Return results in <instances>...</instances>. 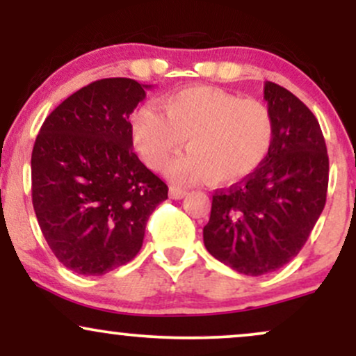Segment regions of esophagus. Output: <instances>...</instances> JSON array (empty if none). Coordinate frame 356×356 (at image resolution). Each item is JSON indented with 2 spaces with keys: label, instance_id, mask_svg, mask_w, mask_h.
Returning <instances> with one entry per match:
<instances>
[{
  "label": "esophagus",
  "instance_id": "esophagus-1",
  "mask_svg": "<svg viewBox=\"0 0 356 356\" xmlns=\"http://www.w3.org/2000/svg\"><path fill=\"white\" fill-rule=\"evenodd\" d=\"M186 195V189H181L177 186H170L169 187V197L170 199H182Z\"/></svg>",
  "mask_w": 356,
  "mask_h": 356
}]
</instances>
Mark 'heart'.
Returning <instances> with one entry per match:
<instances>
[{
  "instance_id": "heart-1",
  "label": "heart",
  "mask_w": 356,
  "mask_h": 356,
  "mask_svg": "<svg viewBox=\"0 0 356 356\" xmlns=\"http://www.w3.org/2000/svg\"><path fill=\"white\" fill-rule=\"evenodd\" d=\"M137 112L132 125L136 149L150 169L161 170L186 138L189 152L167 169L175 182L234 184L266 161L276 136L271 108L256 99H241L226 90L184 88Z\"/></svg>"
}]
</instances>
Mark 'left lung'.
I'll return each instance as SVG.
<instances>
[{"label":"left lung","mask_w":356,"mask_h":356,"mask_svg":"<svg viewBox=\"0 0 356 356\" xmlns=\"http://www.w3.org/2000/svg\"><path fill=\"white\" fill-rule=\"evenodd\" d=\"M264 100L276 136L257 170L212 195L204 244L216 259L248 276L276 271L298 256L328 191V154L313 112L289 90L266 81Z\"/></svg>","instance_id":"1"}]
</instances>
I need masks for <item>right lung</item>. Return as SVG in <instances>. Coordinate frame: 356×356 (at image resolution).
I'll use <instances>...</instances> for the list:
<instances>
[{
  "mask_svg": "<svg viewBox=\"0 0 356 356\" xmlns=\"http://www.w3.org/2000/svg\"><path fill=\"white\" fill-rule=\"evenodd\" d=\"M150 85L104 79L44 118L31 154V197L53 254L65 268L100 276L127 264L144 243L167 184L132 150L130 113Z\"/></svg>",
  "mask_w": 356,
  "mask_h": 356,
  "instance_id": "right-lung-1",
  "label": "right lung"
}]
</instances>
